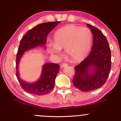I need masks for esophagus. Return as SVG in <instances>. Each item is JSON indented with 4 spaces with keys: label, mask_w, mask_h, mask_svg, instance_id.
Listing matches in <instances>:
<instances>
[{
    "label": "esophagus",
    "mask_w": 121,
    "mask_h": 121,
    "mask_svg": "<svg viewBox=\"0 0 121 121\" xmlns=\"http://www.w3.org/2000/svg\"><path fill=\"white\" fill-rule=\"evenodd\" d=\"M68 65V64L63 63V64H61V66L62 68H65V67H66Z\"/></svg>",
    "instance_id": "obj_1"
}]
</instances>
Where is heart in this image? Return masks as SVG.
Here are the masks:
<instances>
[{
	"label": "heart",
	"mask_w": 121,
	"mask_h": 121,
	"mask_svg": "<svg viewBox=\"0 0 121 121\" xmlns=\"http://www.w3.org/2000/svg\"><path fill=\"white\" fill-rule=\"evenodd\" d=\"M92 36L87 28L67 26L61 28L54 35V43H48L50 53L60 56L64 48L68 56L74 61L80 60L88 54L91 45Z\"/></svg>",
	"instance_id": "b5f03b06"
}]
</instances>
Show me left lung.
<instances>
[{"label": "left lung", "instance_id": "left-lung-1", "mask_svg": "<svg viewBox=\"0 0 121 121\" xmlns=\"http://www.w3.org/2000/svg\"><path fill=\"white\" fill-rule=\"evenodd\" d=\"M93 35V44L89 55L74 66L73 83L82 91L99 88L106 82L111 69V50L106 37L100 30L87 24ZM93 70L92 72L90 69Z\"/></svg>", "mask_w": 121, "mask_h": 121}]
</instances>
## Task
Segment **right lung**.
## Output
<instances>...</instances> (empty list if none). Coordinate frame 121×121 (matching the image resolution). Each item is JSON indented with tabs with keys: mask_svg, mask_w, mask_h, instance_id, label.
Listing matches in <instances>:
<instances>
[{
	"mask_svg": "<svg viewBox=\"0 0 121 121\" xmlns=\"http://www.w3.org/2000/svg\"><path fill=\"white\" fill-rule=\"evenodd\" d=\"M60 22L41 23L30 29L21 40L16 60V77L23 90L30 94L42 95L47 94L53 89L55 81L59 71L57 64L47 63L44 65L39 80L34 83H27L20 78L18 65L24 52L37 46L45 45L48 34Z\"/></svg>",
	"mask_w": 121,
	"mask_h": 121,
	"instance_id": "add662e5",
	"label": "right lung"
}]
</instances>
